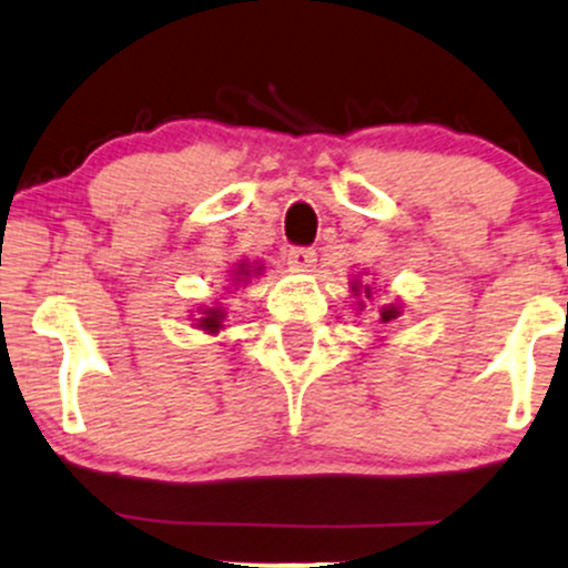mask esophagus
<instances>
[{
  "label": "esophagus",
  "mask_w": 568,
  "mask_h": 568,
  "mask_svg": "<svg viewBox=\"0 0 568 568\" xmlns=\"http://www.w3.org/2000/svg\"><path fill=\"white\" fill-rule=\"evenodd\" d=\"M285 262H288L291 266H296V270H310V266L317 262V256L312 247L293 245V247H288V253H285Z\"/></svg>",
  "instance_id": "obj_1"
}]
</instances>
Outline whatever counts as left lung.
<instances>
[{"instance_id":"left-lung-1","label":"left lung","mask_w":568,"mask_h":568,"mask_svg":"<svg viewBox=\"0 0 568 568\" xmlns=\"http://www.w3.org/2000/svg\"><path fill=\"white\" fill-rule=\"evenodd\" d=\"M366 293H368V288H366ZM395 317H397V310H395V306H384V310H382V323L395 321Z\"/></svg>"}]
</instances>
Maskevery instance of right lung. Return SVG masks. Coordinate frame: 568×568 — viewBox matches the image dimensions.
<instances>
[{
  "mask_svg": "<svg viewBox=\"0 0 568 568\" xmlns=\"http://www.w3.org/2000/svg\"><path fill=\"white\" fill-rule=\"evenodd\" d=\"M237 275H247L245 266H240ZM219 321H221V312H219V310H211V312H207V317H202L200 325H202V328H205V331H219Z\"/></svg>",
  "mask_w": 568,
  "mask_h": 568,
  "instance_id": "add662e5",
  "label": "right lung"
}]
</instances>
